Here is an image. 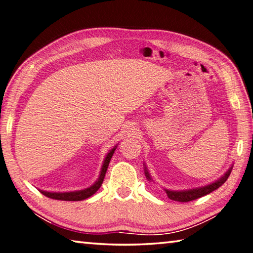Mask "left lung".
I'll return each instance as SVG.
<instances>
[{
	"mask_svg": "<svg viewBox=\"0 0 253 253\" xmlns=\"http://www.w3.org/2000/svg\"><path fill=\"white\" fill-rule=\"evenodd\" d=\"M232 167L228 169V170L224 172L223 176L220 177L218 180H215L213 182L209 183V185L206 186H201V187H197V188H192V189H186V190H169V189H165V192H166L168 198L174 200V201H179V203H188V201H192L200 198V197L206 196L212 192L213 190L218 189L220 186H222L224 182L227 181L228 177L230 176ZM144 171H145V176L148 181H154L153 178H151L150 173L148 172V169H147L146 164H144Z\"/></svg>",
	"mask_w": 253,
	"mask_h": 253,
	"instance_id": "8db88e82",
	"label": "left lung"
}]
</instances>
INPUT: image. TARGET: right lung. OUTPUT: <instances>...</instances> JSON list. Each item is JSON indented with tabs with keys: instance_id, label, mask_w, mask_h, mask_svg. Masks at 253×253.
I'll use <instances>...</instances> for the list:
<instances>
[{
	"instance_id": "right-lung-1",
	"label": "right lung",
	"mask_w": 253,
	"mask_h": 253,
	"mask_svg": "<svg viewBox=\"0 0 253 253\" xmlns=\"http://www.w3.org/2000/svg\"><path fill=\"white\" fill-rule=\"evenodd\" d=\"M116 148H117V145L115 146L113 149L108 151V154L106 155V157H105V159H104L103 166H102V168H100L99 177L90 187L85 188V189H83V190L67 191V192H52V191H45V190H41V189H39V190L42 192L44 196H46V197H48V198H52V199H56V200L81 201V200L89 198V197L93 196L95 192L99 189L100 186H102L104 178H105V174H106V171H107L109 162H111V159H112Z\"/></svg>"
}]
</instances>
